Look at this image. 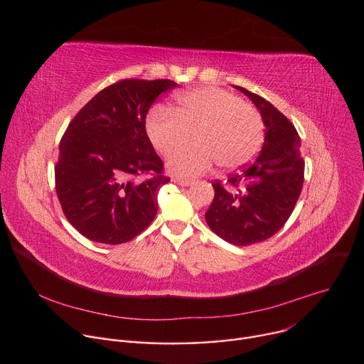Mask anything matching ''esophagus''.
Listing matches in <instances>:
<instances>
[{
	"instance_id": "1",
	"label": "esophagus",
	"mask_w": 364,
	"mask_h": 364,
	"mask_svg": "<svg viewBox=\"0 0 364 364\" xmlns=\"http://www.w3.org/2000/svg\"><path fill=\"white\" fill-rule=\"evenodd\" d=\"M173 182L178 183V185H181V186H191L192 183H194L192 181H188V179H178V178H175Z\"/></svg>"
}]
</instances>
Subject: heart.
<instances>
[{
    "instance_id": "obj_1",
    "label": "heart",
    "mask_w": 364,
    "mask_h": 364,
    "mask_svg": "<svg viewBox=\"0 0 364 364\" xmlns=\"http://www.w3.org/2000/svg\"><path fill=\"white\" fill-rule=\"evenodd\" d=\"M146 135L163 156L173 153L167 170L175 176L194 178L215 164L237 168L247 164L263 142L264 123L254 107L222 88H196L178 95L172 110L157 107L145 123Z\"/></svg>"
}]
</instances>
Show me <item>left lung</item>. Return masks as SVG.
<instances>
[{
  "label": "left lung",
  "mask_w": 364,
  "mask_h": 364,
  "mask_svg": "<svg viewBox=\"0 0 364 364\" xmlns=\"http://www.w3.org/2000/svg\"><path fill=\"white\" fill-rule=\"evenodd\" d=\"M257 107L266 126L262 151L241 172L213 183L208 228L233 245L262 242L279 230L301 194L304 160L294 124L263 97L237 87Z\"/></svg>",
  "instance_id": "8db88e82"
}]
</instances>
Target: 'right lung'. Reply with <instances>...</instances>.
Masks as SVG:
<instances>
[{
    "instance_id": "add662e5",
    "label": "right lung",
    "mask_w": 364,
    "mask_h": 364,
    "mask_svg": "<svg viewBox=\"0 0 364 364\" xmlns=\"http://www.w3.org/2000/svg\"><path fill=\"white\" fill-rule=\"evenodd\" d=\"M168 79H124L100 91L69 123L54 167L55 191L70 225L94 242L131 241L156 218L157 191L170 179L145 131ZM151 174L141 181L139 178Z\"/></svg>"
}]
</instances>
